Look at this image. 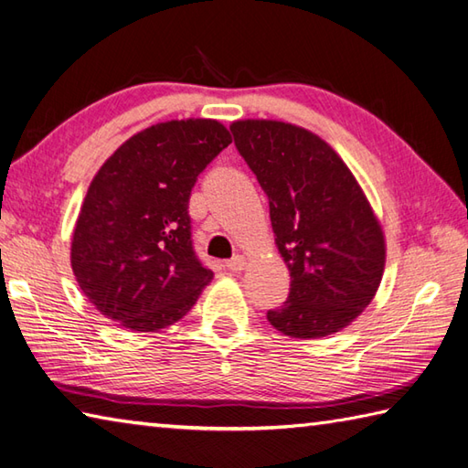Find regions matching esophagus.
Instances as JSON below:
<instances>
[{"instance_id":"obj_1","label":"esophagus","mask_w":468,"mask_h":468,"mask_svg":"<svg viewBox=\"0 0 468 468\" xmlns=\"http://www.w3.org/2000/svg\"><path fill=\"white\" fill-rule=\"evenodd\" d=\"M227 270L233 271V273H241L245 270V260L241 255H235L233 260L227 261Z\"/></svg>"}]
</instances>
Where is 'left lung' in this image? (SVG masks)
I'll return each instance as SVG.
<instances>
[{
  "label": "left lung",
  "mask_w": 468,
  "mask_h": 468,
  "mask_svg": "<svg viewBox=\"0 0 468 468\" xmlns=\"http://www.w3.org/2000/svg\"><path fill=\"white\" fill-rule=\"evenodd\" d=\"M235 146L270 198L290 295L267 320L285 335L325 337L350 325L380 287V221L334 148L302 126L237 121Z\"/></svg>",
  "instance_id": "8db88e82"
}]
</instances>
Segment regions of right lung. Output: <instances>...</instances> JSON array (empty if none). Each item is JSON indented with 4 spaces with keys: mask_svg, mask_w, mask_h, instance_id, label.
<instances>
[{
    "mask_svg": "<svg viewBox=\"0 0 468 468\" xmlns=\"http://www.w3.org/2000/svg\"><path fill=\"white\" fill-rule=\"evenodd\" d=\"M231 144L211 118L168 121L131 136L92 178L69 261L98 312L133 332L173 325L213 271L191 241L188 198L197 176Z\"/></svg>",
    "mask_w": 468,
    "mask_h": 468,
    "instance_id": "right-lung-1",
    "label": "right lung"
}]
</instances>
